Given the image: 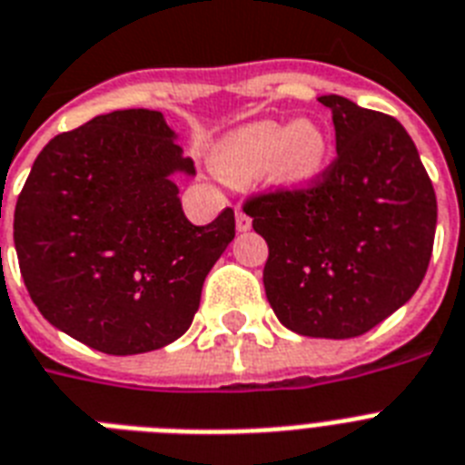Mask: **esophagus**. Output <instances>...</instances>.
Listing matches in <instances>:
<instances>
[{"label":"esophagus","instance_id":"obj_1","mask_svg":"<svg viewBox=\"0 0 465 465\" xmlns=\"http://www.w3.org/2000/svg\"><path fill=\"white\" fill-rule=\"evenodd\" d=\"M236 229L239 232H248L251 229V217L243 213V207H236Z\"/></svg>","mask_w":465,"mask_h":465}]
</instances>
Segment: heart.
<instances>
[{
	"label": "heart",
	"mask_w": 465,
	"mask_h": 465,
	"mask_svg": "<svg viewBox=\"0 0 465 465\" xmlns=\"http://www.w3.org/2000/svg\"><path fill=\"white\" fill-rule=\"evenodd\" d=\"M331 143L320 124L255 122L233 131L214 150V167L233 183L270 179L289 188L311 186L330 164Z\"/></svg>",
	"instance_id": "1"
}]
</instances>
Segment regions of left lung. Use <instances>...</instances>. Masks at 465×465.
Returning a JSON list of instances; mask_svg holds the SVG:
<instances>
[{
    "mask_svg": "<svg viewBox=\"0 0 465 465\" xmlns=\"http://www.w3.org/2000/svg\"><path fill=\"white\" fill-rule=\"evenodd\" d=\"M337 160L312 186L245 203L267 241L262 282L279 322L318 339L361 337L420 286L437 198L416 143L394 116L341 95L320 97Z\"/></svg>",
    "mask_w": 465,
    "mask_h": 465,
    "instance_id": "obj_1",
    "label": "left lung"
}]
</instances>
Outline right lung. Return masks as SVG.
Returning <instances> with one entry per match:
<instances>
[{
    "label": "right lung",
    "mask_w": 465,
    "mask_h": 465,
    "mask_svg": "<svg viewBox=\"0 0 465 465\" xmlns=\"http://www.w3.org/2000/svg\"><path fill=\"white\" fill-rule=\"evenodd\" d=\"M173 173L195 176L162 112L116 109L54 135L14 213L18 267L49 324L109 356L176 341L207 272L233 241V210L195 226Z\"/></svg>",
    "instance_id": "obj_1"
}]
</instances>
